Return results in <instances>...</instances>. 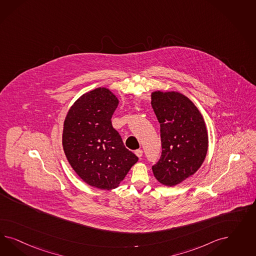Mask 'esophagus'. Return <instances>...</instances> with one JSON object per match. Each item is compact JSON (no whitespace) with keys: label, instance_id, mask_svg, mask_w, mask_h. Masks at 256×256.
<instances>
[{"label":"esophagus","instance_id":"esophagus-1","mask_svg":"<svg viewBox=\"0 0 256 256\" xmlns=\"http://www.w3.org/2000/svg\"><path fill=\"white\" fill-rule=\"evenodd\" d=\"M135 154H136V156H138V158H142V150H140V149H138V150H136L135 151Z\"/></svg>","mask_w":256,"mask_h":256}]
</instances>
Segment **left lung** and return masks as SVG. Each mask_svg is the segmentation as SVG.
I'll list each match as a JSON object with an SVG mask.
<instances>
[{
  "mask_svg": "<svg viewBox=\"0 0 256 256\" xmlns=\"http://www.w3.org/2000/svg\"><path fill=\"white\" fill-rule=\"evenodd\" d=\"M151 105L160 124L162 148L153 174L164 186H176L194 174L206 158V123L194 102L178 92L155 91Z\"/></svg>",
  "mask_w": 256,
  "mask_h": 256,
  "instance_id": "obj_1",
  "label": "left lung"
}]
</instances>
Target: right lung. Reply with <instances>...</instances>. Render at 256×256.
Segmentation results:
<instances>
[{
    "mask_svg": "<svg viewBox=\"0 0 256 256\" xmlns=\"http://www.w3.org/2000/svg\"><path fill=\"white\" fill-rule=\"evenodd\" d=\"M118 103L108 88H96L74 102L64 122L62 148L68 162L86 183L100 190L117 188L138 162L112 128Z\"/></svg>",
    "mask_w": 256,
    "mask_h": 256,
    "instance_id": "add662e5",
    "label": "right lung"
}]
</instances>
